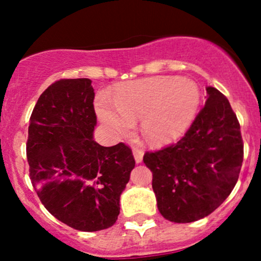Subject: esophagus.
<instances>
[{
	"instance_id": "esophagus-1",
	"label": "esophagus",
	"mask_w": 261,
	"mask_h": 261,
	"mask_svg": "<svg viewBox=\"0 0 261 261\" xmlns=\"http://www.w3.org/2000/svg\"><path fill=\"white\" fill-rule=\"evenodd\" d=\"M134 157H135V161H136V163H141L142 162V158H143V151L140 148H134Z\"/></svg>"
}]
</instances>
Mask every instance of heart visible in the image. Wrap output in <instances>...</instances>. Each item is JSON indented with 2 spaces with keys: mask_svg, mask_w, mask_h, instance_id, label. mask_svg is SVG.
<instances>
[{
  "mask_svg": "<svg viewBox=\"0 0 261 261\" xmlns=\"http://www.w3.org/2000/svg\"><path fill=\"white\" fill-rule=\"evenodd\" d=\"M113 106L101 101L100 119L116 133H127L141 119V131L151 143L161 145L182 135L195 119L200 91L190 80L157 76L119 87Z\"/></svg>",
  "mask_w": 261,
  "mask_h": 261,
  "instance_id": "heart-1",
  "label": "heart"
}]
</instances>
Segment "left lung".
Wrapping results in <instances>:
<instances>
[{
    "mask_svg": "<svg viewBox=\"0 0 261 261\" xmlns=\"http://www.w3.org/2000/svg\"><path fill=\"white\" fill-rule=\"evenodd\" d=\"M206 91L207 100L184 136L143 155L158 210L170 222L208 216L228 197L241 173L244 145L236 113L218 89Z\"/></svg>",
    "mask_w": 261,
    "mask_h": 261,
    "instance_id": "8db88e82",
    "label": "left lung"
}]
</instances>
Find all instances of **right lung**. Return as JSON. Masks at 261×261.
<instances>
[{
    "mask_svg": "<svg viewBox=\"0 0 261 261\" xmlns=\"http://www.w3.org/2000/svg\"><path fill=\"white\" fill-rule=\"evenodd\" d=\"M94 89L88 79L60 80L39 97L29 119L27 158L33 187L45 208L82 232L112 227L135 167L124 142L93 140Z\"/></svg>",
    "mask_w": 261,
    "mask_h": 261,
    "instance_id": "right-lung-1",
    "label": "right lung"
}]
</instances>
